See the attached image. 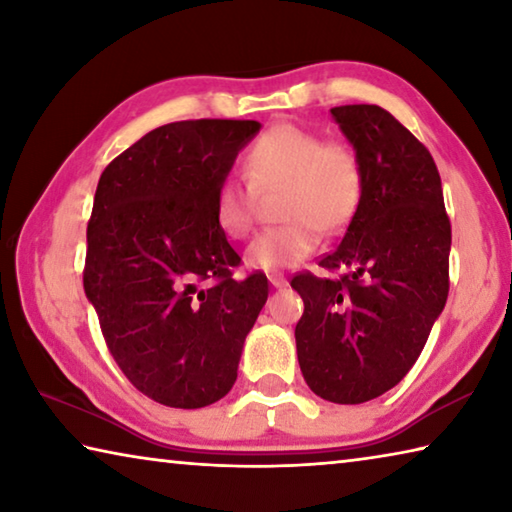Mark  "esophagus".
<instances>
[{"label":"esophagus","instance_id":"34e87169","mask_svg":"<svg viewBox=\"0 0 512 512\" xmlns=\"http://www.w3.org/2000/svg\"><path fill=\"white\" fill-rule=\"evenodd\" d=\"M268 282H271L273 289H284L287 287V277H284L282 273H268Z\"/></svg>","mask_w":512,"mask_h":512}]
</instances>
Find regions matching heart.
<instances>
[{
  "mask_svg": "<svg viewBox=\"0 0 512 512\" xmlns=\"http://www.w3.org/2000/svg\"><path fill=\"white\" fill-rule=\"evenodd\" d=\"M248 187L225 178L216 187L214 219L230 239H244L255 225L257 192H280L282 225L264 230L246 253L248 266L280 271L314 253L320 232H341L357 212L363 169L350 146L327 142L307 128L280 124L257 137L246 155Z\"/></svg>",
  "mask_w": 512,
  "mask_h": 512,
  "instance_id": "heart-1",
  "label": "heart"
}]
</instances>
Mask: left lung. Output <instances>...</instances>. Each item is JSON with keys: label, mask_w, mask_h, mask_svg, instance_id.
Instances as JSON below:
<instances>
[{"label": "left lung", "mask_w": 512, "mask_h": 512, "mask_svg": "<svg viewBox=\"0 0 512 512\" xmlns=\"http://www.w3.org/2000/svg\"><path fill=\"white\" fill-rule=\"evenodd\" d=\"M363 169L357 212L336 250L320 259L339 280L300 273L296 325L307 386L334 404L391 391L418 361L449 291V225L431 153L379 106L332 108Z\"/></svg>", "instance_id": "1"}]
</instances>
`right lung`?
Wrapping results in <instances>:
<instances>
[{
    "instance_id": "add662e5",
    "label": "right lung",
    "mask_w": 512,
    "mask_h": 512,
    "mask_svg": "<svg viewBox=\"0 0 512 512\" xmlns=\"http://www.w3.org/2000/svg\"><path fill=\"white\" fill-rule=\"evenodd\" d=\"M259 121L155 128L103 169L88 223L85 296L121 372L146 397L201 409L237 381L268 280L232 277L241 259L214 196Z\"/></svg>"
}]
</instances>
